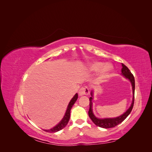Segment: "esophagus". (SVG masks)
Wrapping results in <instances>:
<instances>
[{"label": "esophagus", "instance_id": "esophagus-1", "mask_svg": "<svg viewBox=\"0 0 152 152\" xmlns=\"http://www.w3.org/2000/svg\"><path fill=\"white\" fill-rule=\"evenodd\" d=\"M89 94V89L87 87H82L79 92V94L80 96H83V95H87Z\"/></svg>", "mask_w": 152, "mask_h": 152}]
</instances>
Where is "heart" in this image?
I'll use <instances>...</instances> for the list:
<instances>
[{
    "instance_id": "obj_1",
    "label": "heart",
    "mask_w": 152,
    "mask_h": 152,
    "mask_svg": "<svg viewBox=\"0 0 152 152\" xmlns=\"http://www.w3.org/2000/svg\"><path fill=\"white\" fill-rule=\"evenodd\" d=\"M87 69H88L89 71L93 72L100 70L98 79L99 80H103V79H106L110 74V73L111 72L112 70V66L110 64H105L103 62L94 61L89 64Z\"/></svg>"
}]
</instances>
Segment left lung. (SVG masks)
I'll return each mask as SVG.
<instances>
[{
  "instance_id": "left-lung-1",
  "label": "left lung",
  "mask_w": 152,
  "mask_h": 152,
  "mask_svg": "<svg viewBox=\"0 0 152 152\" xmlns=\"http://www.w3.org/2000/svg\"><path fill=\"white\" fill-rule=\"evenodd\" d=\"M122 73L121 74L126 78V79H128L130 81L131 84L132 85V100L131 104L129 108L126 112H124L121 115L114 117V118H99L96 117L93 112V91H91V97L89 98V116L90 118L94 122L95 125H96L98 127L108 129L115 127L116 126L118 125L119 124H121L122 122H123L125 119L129 115L131 112L133 106H134V90H135V80L134 77L131 73V71L129 70V68L125 65L122 63Z\"/></svg>"
}]
</instances>
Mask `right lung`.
<instances>
[{
  "instance_id": "right-lung-1",
  "label": "right lung",
  "mask_w": 152,
  "mask_h": 152,
  "mask_svg": "<svg viewBox=\"0 0 152 152\" xmlns=\"http://www.w3.org/2000/svg\"><path fill=\"white\" fill-rule=\"evenodd\" d=\"M77 98H78V94L76 93L75 94V96L72 98V99L70 100V103H69L68 107H67L66 111L65 112V115H64L63 118H62V120L59 122L56 126H55L52 129H48V130L44 129V131L48 132H58L59 131L63 129L67 125L69 120H70V110L73 107V105L74 104V103H75Z\"/></svg>"
}]
</instances>
